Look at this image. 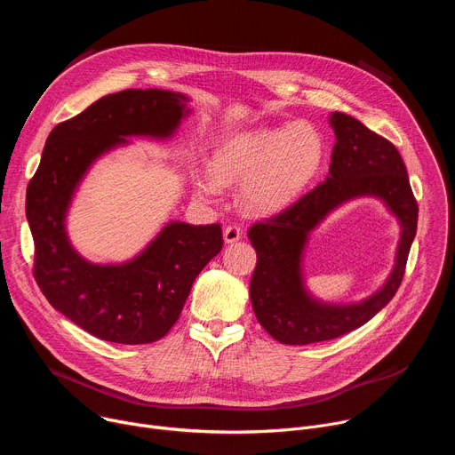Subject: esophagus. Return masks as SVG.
<instances>
[{"label": "esophagus", "instance_id": "obj_1", "mask_svg": "<svg viewBox=\"0 0 455 455\" xmlns=\"http://www.w3.org/2000/svg\"><path fill=\"white\" fill-rule=\"evenodd\" d=\"M223 237L227 243H234V241H239L243 237V230L239 225H228L225 227L223 230Z\"/></svg>", "mask_w": 455, "mask_h": 455}]
</instances>
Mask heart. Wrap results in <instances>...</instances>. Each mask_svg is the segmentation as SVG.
Returning a JSON list of instances; mask_svg holds the SVG:
<instances>
[{
  "instance_id": "heart-1",
  "label": "heart",
  "mask_w": 455,
  "mask_h": 455,
  "mask_svg": "<svg viewBox=\"0 0 455 455\" xmlns=\"http://www.w3.org/2000/svg\"><path fill=\"white\" fill-rule=\"evenodd\" d=\"M326 142L306 122L267 127L227 139L212 156V171H194L200 196L212 200L221 183L241 185V202L253 212H275L291 204L318 172Z\"/></svg>"
}]
</instances>
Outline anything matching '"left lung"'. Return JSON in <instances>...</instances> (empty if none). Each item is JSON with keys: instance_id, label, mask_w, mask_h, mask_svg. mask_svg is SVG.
I'll return each mask as SVG.
<instances>
[{"instance_id": "left-lung-1", "label": "left lung", "mask_w": 455, "mask_h": 455, "mask_svg": "<svg viewBox=\"0 0 455 455\" xmlns=\"http://www.w3.org/2000/svg\"><path fill=\"white\" fill-rule=\"evenodd\" d=\"M330 124L337 142L328 178L279 214L253 223L248 230L257 251L250 281L253 313L268 335L290 346L339 339L363 326L391 302L403 281L418 228V204L395 144L346 113H331ZM360 196L383 199L401 220L397 265L384 288L369 299L346 307L322 305L308 297L301 281L307 235L333 208Z\"/></svg>"}]
</instances>
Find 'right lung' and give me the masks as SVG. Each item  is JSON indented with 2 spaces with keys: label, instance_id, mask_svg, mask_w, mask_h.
<instances>
[{
  "label": "right lung",
  "instance_id": "add662e5",
  "mask_svg": "<svg viewBox=\"0 0 455 455\" xmlns=\"http://www.w3.org/2000/svg\"><path fill=\"white\" fill-rule=\"evenodd\" d=\"M187 97L164 90L106 95L57 124L27 187L34 279L48 302L90 335L115 344H151L174 326L194 279L223 248L220 223L172 221L133 261L93 265L70 244L64 218L90 165L125 137L174 133Z\"/></svg>",
  "mask_w": 455,
  "mask_h": 455
}]
</instances>
